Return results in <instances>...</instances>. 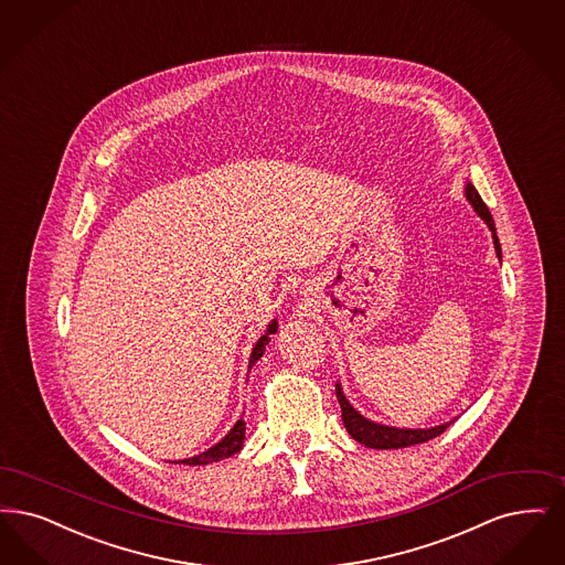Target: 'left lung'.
Returning <instances> with one entry per match:
<instances>
[{
    "mask_svg": "<svg viewBox=\"0 0 565 565\" xmlns=\"http://www.w3.org/2000/svg\"><path fill=\"white\" fill-rule=\"evenodd\" d=\"M465 198H467V202L473 205V210L479 214V218L492 231V242H494L498 260H500V258H502V252H500V242H498L494 218H492L488 205L483 203L481 195L477 193V189H475L473 182L471 181H467V184H465ZM337 397H339L340 409H342L344 429L349 430V435H351L355 441H360L365 448H374V450H397V448H407V446L425 444V441H429L433 437L441 435V433L448 429L451 423H454V420H450V423H444V425H437V427H430V429H399V427H388V425H381V423H374V420L365 418L355 407L351 406V402H349L347 395L342 393L340 383H337Z\"/></svg>",
    "mask_w": 565,
    "mask_h": 565,
    "instance_id": "1",
    "label": "left lung"
}]
</instances>
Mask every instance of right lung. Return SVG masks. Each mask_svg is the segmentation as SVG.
<instances>
[{
  "label": "right lung",
  "mask_w": 565,
  "mask_h": 565,
  "mask_svg": "<svg viewBox=\"0 0 565 565\" xmlns=\"http://www.w3.org/2000/svg\"><path fill=\"white\" fill-rule=\"evenodd\" d=\"M275 332H277V319H273L271 323L267 326V332H265L260 339L256 340V344H254V349H252V353H249L248 370H252V365L263 358V353H265V349H267V344H269V340H271V334H275ZM244 439H246V423H244V418H239V420L233 425V429L228 430L218 444H214L212 448H207V450L198 454V456H193V458H184V460H179V462H182V465H191V467L218 462V460L228 458V456H233V454H237V451L242 450ZM172 462H174V460H172Z\"/></svg>",
  "instance_id": "right-lung-1"
}]
</instances>
